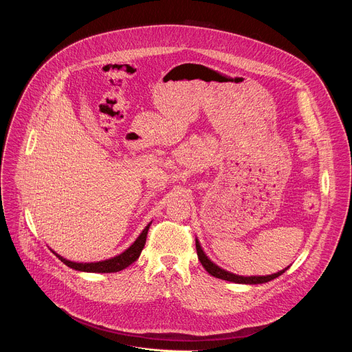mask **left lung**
<instances>
[{"label":"left lung","instance_id":"left-lung-1","mask_svg":"<svg viewBox=\"0 0 352 352\" xmlns=\"http://www.w3.org/2000/svg\"><path fill=\"white\" fill-rule=\"evenodd\" d=\"M196 252H197V258L200 261V263H202V266L206 269V272L213 276V277H217V278H221V280H226V281H231V283H236V284H263V283H267V281H272L274 280L276 277L281 276L285 270H288V267L274 273V274H269V276H238V274H234L231 272H227L224 269H221L220 266H217L216 263H213L208 256L204 252L202 246H200V242L197 241L196 238Z\"/></svg>","mask_w":352,"mask_h":352}]
</instances>
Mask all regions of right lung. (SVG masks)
I'll return each instance as SVG.
<instances>
[{
	"instance_id": "add662e5",
	"label": "right lung",
	"mask_w": 352,
	"mask_h": 352,
	"mask_svg": "<svg viewBox=\"0 0 352 352\" xmlns=\"http://www.w3.org/2000/svg\"><path fill=\"white\" fill-rule=\"evenodd\" d=\"M150 224H152V221H150L144 228L143 231L140 232V235L135 239V242L128 248L125 249L122 254L114 256V258H110V259H106V261H100V262H90V263H79V262H72V261H68L65 258H63L61 255L56 254L53 250V254L64 263L67 265L68 267L74 269V270H78V272H87V273H116V272H120V270H124L126 269L129 265H132L135 261H138V258L142 254V249L144 248V243H146V236H147V231H148V227Z\"/></svg>"
}]
</instances>
